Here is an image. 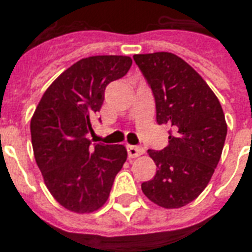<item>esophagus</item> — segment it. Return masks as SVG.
Masks as SVG:
<instances>
[{
    "mask_svg": "<svg viewBox=\"0 0 252 252\" xmlns=\"http://www.w3.org/2000/svg\"><path fill=\"white\" fill-rule=\"evenodd\" d=\"M126 150H128V157L129 158H136L138 156L144 154V149L142 148H138V146L128 145L126 146Z\"/></svg>",
    "mask_w": 252,
    "mask_h": 252,
    "instance_id": "34e87169",
    "label": "esophagus"
}]
</instances>
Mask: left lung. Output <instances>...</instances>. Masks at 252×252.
<instances>
[{"mask_svg": "<svg viewBox=\"0 0 252 252\" xmlns=\"http://www.w3.org/2000/svg\"><path fill=\"white\" fill-rule=\"evenodd\" d=\"M153 93L158 124H168V145L148 150L157 166L141 184L149 200L162 208L187 205L204 191L219 165L227 126L215 93L195 69L174 53L134 55Z\"/></svg>", "mask_w": 252, "mask_h": 252, "instance_id": "1", "label": "left lung"}]
</instances>
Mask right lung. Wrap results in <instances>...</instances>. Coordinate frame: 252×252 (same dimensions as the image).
Instances as JSON below:
<instances>
[{
  "label": "right lung",
  "mask_w": 252,
  "mask_h": 252,
  "mask_svg": "<svg viewBox=\"0 0 252 252\" xmlns=\"http://www.w3.org/2000/svg\"><path fill=\"white\" fill-rule=\"evenodd\" d=\"M128 56H91L53 81L31 119L33 156L59 204L91 213L106 203L115 176L126 161L123 145L94 144L93 119L102 108L107 85L128 73Z\"/></svg>",
  "instance_id": "right-lung-1"
}]
</instances>
